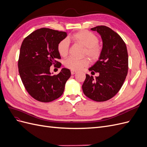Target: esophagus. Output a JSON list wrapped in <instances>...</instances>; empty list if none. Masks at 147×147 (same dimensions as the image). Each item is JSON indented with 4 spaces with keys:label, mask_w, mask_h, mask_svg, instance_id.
<instances>
[{
    "label": "esophagus",
    "mask_w": 147,
    "mask_h": 147,
    "mask_svg": "<svg viewBox=\"0 0 147 147\" xmlns=\"http://www.w3.org/2000/svg\"><path fill=\"white\" fill-rule=\"evenodd\" d=\"M70 72H71V74L72 75H74V74H75V73H76L77 72L75 70H70Z\"/></svg>",
    "instance_id": "1"
}]
</instances>
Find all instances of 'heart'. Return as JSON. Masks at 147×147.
Returning <instances> with one entry per match:
<instances>
[{
    "instance_id": "1",
    "label": "heart",
    "mask_w": 147,
    "mask_h": 147,
    "mask_svg": "<svg viewBox=\"0 0 147 147\" xmlns=\"http://www.w3.org/2000/svg\"><path fill=\"white\" fill-rule=\"evenodd\" d=\"M69 39L81 44L84 47L83 56H87L92 61L99 59L102 52V47L99 44V38L93 32L87 30H83L74 34ZM70 43L68 39L64 38L57 44V50L59 54L63 57L67 56L69 50ZM90 61L86 57L77 59L74 57H69L64 61V65L71 70H80L87 67Z\"/></svg>"
}]
</instances>
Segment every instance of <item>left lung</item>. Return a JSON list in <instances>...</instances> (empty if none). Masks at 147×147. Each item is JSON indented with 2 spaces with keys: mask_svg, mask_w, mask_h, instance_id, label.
<instances>
[{
  "mask_svg": "<svg viewBox=\"0 0 147 147\" xmlns=\"http://www.w3.org/2000/svg\"><path fill=\"white\" fill-rule=\"evenodd\" d=\"M97 31L103 42L102 52L99 60L89 70L99 72L93 78L86 74L82 89L88 98L104 102L116 95L123 86L128 72V55L125 43L119 35L105 26L91 28Z\"/></svg>",
  "mask_w": 147,
  "mask_h": 147,
  "instance_id": "1",
  "label": "left lung"
}]
</instances>
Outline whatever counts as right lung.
<instances>
[{"mask_svg": "<svg viewBox=\"0 0 147 147\" xmlns=\"http://www.w3.org/2000/svg\"><path fill=\"white\" fill-rule=\"evenodd\" d=\"M66 36L65 32L41 28L29 34L21 44L19 74L26 91L35 100L50 102L63 94L70 70L63 68L58 74L51 75L50 69L53 64L61 65L57 61L61 59L57 47Z\"/></svg>", "mask_w": 147, "mask_h": 147, "instance_id": "obj_1", "label": "right lung"}]
</instances>
